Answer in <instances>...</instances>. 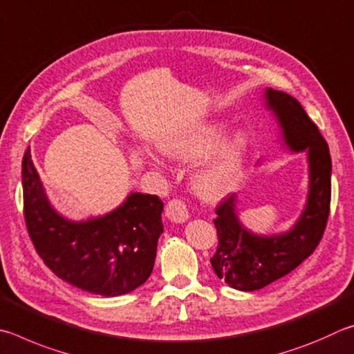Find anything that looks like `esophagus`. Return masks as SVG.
<instances>
[{
	"instance_id": "esophagus-1",
	"label": "esophagus",
	"mask_w": 354,
	"mask_h": 354,
	"mask_svg": "<svg viewBox=\"0 0 354 354\" xmlns=\"http://www.w3.org/2000/svg\"><path fill=\"white\" fill-rule=\"evenodd\" d=\"M166 216L167 219L176 222V224H182V222L189 218L188 207L182 199H172L167 202L166 205Z\"/></svg>"
}]
</instances>
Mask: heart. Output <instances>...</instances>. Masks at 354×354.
Listing matches in <instances>:
<instances>
[{"instance_id": "1", "label": "heart", "mask_w": 354, "mask_h": 354, "mask_svg": "<svg viewBox=\"0 0 354 354\" xmlns=\"http://www.w3.org/2000/svg\"><path fill=\"white\" fill-rule=\"evenodd\" d=\"M225 135V127L218 122L196 124L171 135L163 141V151L169 157L196 163L218 147ZM247 138L234 135L221 145L193 178L196 193L205 201H218L236 187L244 169Z\"/></svg>"}]
</instances>
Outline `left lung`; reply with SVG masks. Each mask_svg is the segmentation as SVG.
Here are the masks:
<instances>
[{"label":"left lung","instance_id":"obj_1","mask_svg":"<svg viewBox=\"0 0 354 354\" xmlns=\"http://www.w3.org/2000/svg\"><path fill=\"white\" fill-rule=\"evenodd\" d=\"M268 107L277 115L286 145L308 151L309 193L294 228L278 236H258L239 224L234 196L222 201L214 219L218 249L209 259L214 274L232 288L258 290L278 280L313 255L326 228L331 203V155L319 129L301 104L288 93L266 90Z\"/></svg>","mask_w":354,"mask_h":354}]
</instances>
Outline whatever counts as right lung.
<instances>
[{"mask_svg": "<svg viewBox=\"0 0 354 354\" xmlns=\"http://www.w3.org/2000/svg\"><path fill=\"white\" fill-rule=\"evenodd\" d=\"M21 167L29 238L55 275L104 297L127 294L147 280L163 233V202L158 196L133 193L107 216L71 222L49 205L29 149Z\"/></svg>", "mask_w": 354, "mask_h": 354, "instance_id": "add662e5", "label": "right lung"}]
</instances>
